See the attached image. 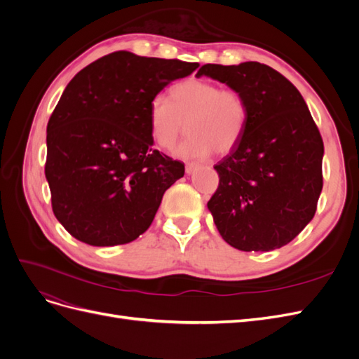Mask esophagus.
Masks as SVG:
<instances>
[{
  "label": "esophagus",
  "mask_w": 359,
  "mask_h": 359,
  "mask_svg": "<svg viewBox=\"0 0 359 359\" xmlns=\"http://www.w3.org/2000/svg\"><path fill=\"white\" fill-rule=\"evenodd\" d=\"M198 168H199L198 163H187V165H186V173H189V175H190V173H193Z\"/></svg>",
  "instance_id": "34e87169"
}]
</instances>
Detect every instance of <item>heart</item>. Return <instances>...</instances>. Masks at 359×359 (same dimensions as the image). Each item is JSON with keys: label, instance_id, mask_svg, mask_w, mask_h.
<instances>
[{"label": "heart", "instance_id": "b5f03b06", "mask_svg": "<svg viewBox=\"0 0 359 359\" xmlns=\"http://www.w3.org/2000/svg\"><path fill=\"white\" fill-rule=\"evenodd\" d=\"M169 94L170 100L157 94L148 107L149 133L157 147L170 149L175 145L184 123L189 136L177 147V157L205 158L214 149L226 154L240 144L248 115L240 91L190 78L173 85Z\"/></svg>", "mask_w": 359, "mask_h": 359}]
</instances>
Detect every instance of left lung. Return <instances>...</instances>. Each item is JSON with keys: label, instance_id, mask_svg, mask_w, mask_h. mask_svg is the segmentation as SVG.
I'll return each instance as SVG.
<instances>
[{"label": "left lung", "instance_id": "left-lung-1", "mask_svg": "<svg viewBox=\"0 0 359 359\" xmlns=\"http://www.w3.org/2000/svg\"><path fill=\"white\" fill-rule=\"evenodd\" d=\"M196 76L240 91L248 112L240 144L214 166L220 181L208 210L217 229L243 252L286 245L311 222L323 186V142L306 102L256 61L205 64Z\"/></svg>", "mask_w": 359, "mask_h": 359}]
</instances>
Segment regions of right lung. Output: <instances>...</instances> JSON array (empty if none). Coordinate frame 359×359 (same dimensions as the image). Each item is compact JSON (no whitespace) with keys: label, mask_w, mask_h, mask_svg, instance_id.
Returning <instances> with one entry per match:
<instances>
[{"label":"right lung","mask_w":359,"mask_h":359,"mask_svg":"<svg viewBox=\"0 0 359 359\" xmlns=\"http://www.w3.org/2000/svg\"><path fill=\"white\" fill-rule=\"evenodd\" d=\"M198 67L118 50L69 82L48 123L45 175L53 214L76 240L127 244L153 223L184 163L153 148L149 102Z\"/></svg>","instance_id":"right-lung-1"}]
</instances>
